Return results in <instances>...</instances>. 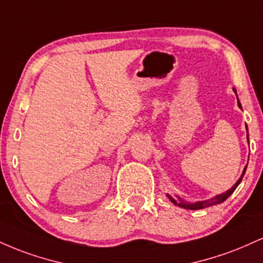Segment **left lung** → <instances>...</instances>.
I'll return each mask as SVG.
<instances>
[{
    "mask_svg": "<svg viewBox=\"0 0 263 263\" xmlns=\"http://www.w3.org/2000/svg\"><path fill=\"white\" fill-rule=\"evenodd\" d=\"M234 91H235V93H236V90H235V89H234ZM236 98H238V97H236ZM239 106L241 107V105H240V103H239ZM246 129H248V127H246ZM248 140H249V134H248ZM246 167H248V165L245 166V169H243V172H242V175L240 176V179L238 180V181H236V183H235V185L233 186L232 189L228 190L227 192H224V194H222V195H218V196H216V197L211 198V200H207V201H201V202H196V203H189V202H183L180 197H179V200H175V198L172 197V196H170V195H167V197H169V200L172 201L174 204L179 205V207H181V208H185V210H202V208L211 207V205H214V204H218V203H222V202L226 201L227 198L229 197V196L232 195L234 191H235V189L238 187L239 183L241 182V180H242V178H243V175H245Z\"/></svg>",
    "mask_w": 263,
    "mask_h": 263,
    "instance_id": "obj_1",
    "label": "left lung"
}]
</instances>
